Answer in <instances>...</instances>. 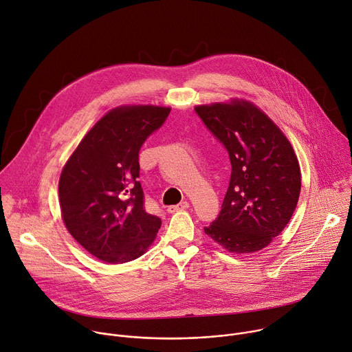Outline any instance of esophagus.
I'll use <instances>...</instances> for the list:
<instances>
[{"mask_svg":"<svg viewBox=\"0 0 352 352\" xmlns=\"http://www.w3.org/2000/svg\"><path fill=\"white\" fill-rule=\"evenodd\" d=\"M189 208V202H186V200H184V202L178 204V205H174V206H168L167 210L168 213H174V212H179V210H185Z\"/></svg>","mask_w":352,"mask_h":352,"instance_id":"esophagus-1","label":"esophagus"}]
</instances>
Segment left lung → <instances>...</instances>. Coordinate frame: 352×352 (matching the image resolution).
Segmentation results:
<instances>
[{"label": "left lung", "instance_id": "8db88e82", "mask_svg": "<svg viewBox=\"0 0 352 352\" xmlns=\"http://www.w3.org/2000/svg\"><path fill=\"white\" fill-rule=\"evenodd\" d=\"M231 163L217 219L205 232L228 252L261 250L289 221L300 192L294 148L278 126L249 102L195 109Z\"/></svg>", "mask_w": 352, "mask_h": 352}]
</instances>
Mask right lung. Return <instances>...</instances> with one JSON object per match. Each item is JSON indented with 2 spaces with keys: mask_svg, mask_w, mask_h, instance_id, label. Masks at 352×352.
I'll return each mask as SVG.
<instances>
[{
  "mask_svg": "<svg viewBox=\"0 0 352 352\" xmlns=\"http://www.w3.org/2000/svg\"><path fill=\"white\" fill-rule=\"evenodd\" d=\"M170 109L120 107L82 139L60 178V205L71 235L97 259L125 263L144 254L162 219L144 208L139 152Z\"/></svg>",
  "mask_w": 352,
  "mask_h": 352,
  "instance_id": "add662e5",
  "label": "right lung"
}]
</instances>
